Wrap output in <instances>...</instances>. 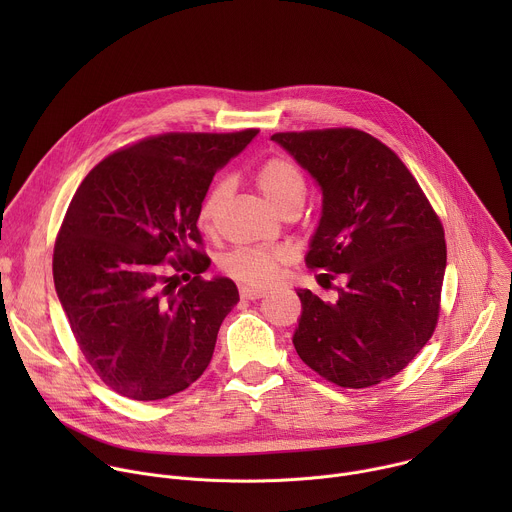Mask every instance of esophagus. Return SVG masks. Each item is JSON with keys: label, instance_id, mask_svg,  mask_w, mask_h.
<instances>
[{"label": "esophagus", "instance_id": "34e87169", "mask_svg": "<svg viewBox=\"0 0 512 512\" xmlns=\"http://www.w3.org/2000/svg\"><path fill=\"white\" fill-rule=\"evenodd\" d=\"M265 294L267 291H263V289H255V287H247V285H243V287H239V296L243 298V300H261V298H265Z\"/></svg>", "mask_w": 512, "mask_h": 512}]
</instances>
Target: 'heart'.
I'll return each instance as SVG.
<instances>
[{
	"label": "heart",
	"instance_id": "obj_1",
	"mask_svg": "<svg viewBox=\"0 0 512 512\" xmlns=\"http://www.w3.org/2000/svg\"><path fill=\"white\" fill-rule=\"evenodd\" d=\"M255 182L263 196L277 208L283 210L289 204H304L306 200V178L302 170L287 158H269L265 160L257 172H255ZM233 192V180L231 178H221L216 180L198 210V221L204 229H208L214 218L225 204V200ZM287 261V251L281 247L273 245H255V247H241L231 251L223 263L221 269L225 275L247 283L255 287H265L269 285L281 265Z\"/></svg>",
	"mask_w": 512,
	"mask_h": 512
}]
</instances>
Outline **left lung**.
<instances>
[{"instance_id": "8db88e82", "label": "left lung", "mask_w": 512, "mask_h": 512, "mask_svg": "<svg viewBox=\"0 0 512 512\" xmlns=\"http://www.w3.org/2000/svg\"><path fill=\"white\" fill-rule=\"evenodd\" d=\"M322 188L306 263L346 273L338 300L298 289L300 358L344 387L379 385L417 356L440 318L446 239L421 186L377 137L354 127L273 133Z\"/></svg>"}]
</instances>
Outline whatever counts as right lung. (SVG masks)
<instances>
[{"mask_svg":"<svg viewBox=\"0 0 512 512\" xmlns=\"http://www.w3.org/2000/svg\"><path fill=\"white\" fill-rule=\"evenodd\" d=\"M257 133L145 137L99 162L72 196L54 287L85 360L115 393L160 401L206 371L239 291L202 277L198 210L216 170Z\"/></svg>","mask_w":512,"mask_h":512,"instance_id":"right-lung-1","label":"right lung"}]
</instances>
